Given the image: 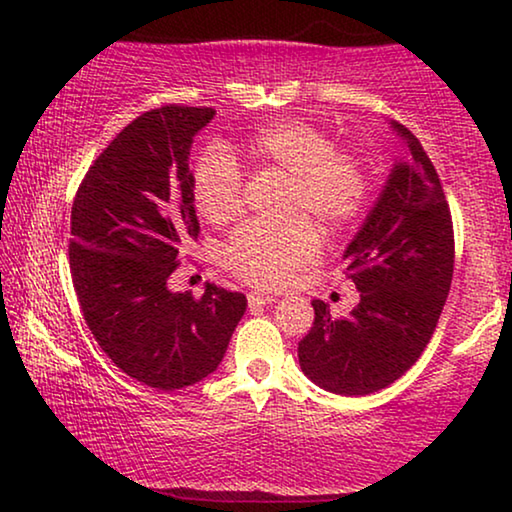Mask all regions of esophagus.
I'll list each match as a JSON object with an SVG mask.
<instances>
[{
	"label": "esophagus",
	"instance_id": "34e87169",
	"mask_svg": "<svg viewBox=\"0 0 512 512\" xmlns=\"http://www.w3.org/2000/svg\"><path fill=\"white\" fill-rule=\"evenodd\" d=\"M275 296H268V293H258V291H251L249 293V307H265V305H272L275 303Z\"/></svg>",
	"mask_w": 512,
	"mask_h": 512
}]
</instances>
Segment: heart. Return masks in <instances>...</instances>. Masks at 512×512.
<instances>
[{
	"label": "heart",
	"mask_w": 512,
	"mask_h": 512,
	"mask_svg": "<svg viewBox=\"0 0 512 512\" xmlns=\"http://www.w3.org/2000/svg\"><path fill=\"white\" fill-rule=\"evenodd\" d=\"M249 160L289 174L284 212L307 214L326 230H340L361 214L368 198V172L359 158L335 149L324 130L303 121L272 123L249 137ZM193 202L212 223L240 214L242 174L221 146H209L193 170ZM319 235L303 216L284 223H247L223 249V263L258 286L282 284L317 256Z\"/></svg>",
	"instance_id": "heart-1"
}]
</instances>
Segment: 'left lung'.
Returning a JSON list of instances; mask_svg holds the SVG:
<instances>
[{
	"instance_id": "obj_1",
	"label": "left lung",
	"mask_w": 512,
	"mask_h": 512,
	"mask_svg": "<svg viewBox=\"0 0 512 512\" xmlns=\"http://www.w3.org/2000/svg\"><path fill=\"white\" fill-rule=\"evenodd\" d=\"M405 146L342 263L361 293L347 317L333 319L312 300L314 326L298 342L303 373L340 396L389 387L429 345L450 293L454 233L450 207L429 156L401 123Z\"/></svg>"
}]
</instances>
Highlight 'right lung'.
<instances>
[{"mask_svg": "<svg viewBox=\"0 0 512 512\" xmlns=\"http://www.w3.org/2000/svg\"><path fill=\"white\" fill-rule=\"evenodd\" d=\"M209 107L151 109L114 137L72 205L69 265L83 319L102 352L146 387L174 391L212 375L247 312L242 293L167 282L200 233L188 170Z\"/></svg>", "mask_w": 512, "mask_h": 512, "instance_id": "right-lung-1", "label": "right lung"}]
</instances>
